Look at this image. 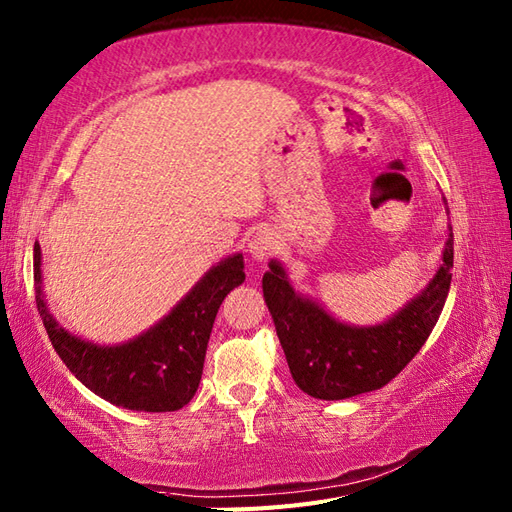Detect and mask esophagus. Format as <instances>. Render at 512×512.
I'll return each instance as SVG.
<instances>
[{
  "label": "esophagus",
  "instance_id": "1",
  "mask_svg": "<svg viewBox=\"0 0 512 512\" xmlns=\"http://www.w3.org/2000/svg\"><path fill=\"white\" fill-rule=\"evenodd\" d=\"M275 248H277V237L270 231H257L251 240H248V251H251V255L259 261L268 259L272 253H275Z\"/></svg>",
  "mask_w": 512,
  "mask_h": 512
}]
</instances>
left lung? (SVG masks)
I'll return each instance as SVG.
<instances>
[{"label": "left lung", "mask_w": 512, "mask_h": 512, "mask_svg": "<svg viewBox=\"0 0 512 512\" xmlns=\"http://www.w3.org/2000/svg\"><path fill=\"white\" fill-rule=\"evenodd\" d=\"M268 268L261 281L264 299L296 386L316 399H349L386 386L432 334L449 294L454 233L447 237L443 264L427 288L382 325H344L316 301L294 292L277 259Z\"/></svg>", "instance_id": "1"}]
</instances>
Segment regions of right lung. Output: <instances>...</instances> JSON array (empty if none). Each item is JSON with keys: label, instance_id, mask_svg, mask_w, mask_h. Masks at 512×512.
<instances>
[{"label": "right lung", "instance_id": "right-lung-1", "mask_svg": "<svg viewBox=\"0 0 512 512\" xmlns=\"http://www.w3.org/2000/svg\"><path fill=\"white\" fill-rule=\"evenodd\" d=\"M242 253L218 261L174 310L135 340L100 347L56 323L41 290V246L34 244V290L58 358L95 395L137 412H174L196 395L220 305L244 283Z\"/></svg>", "mask_w": 512, "mask_h": 512}]
</instances>
